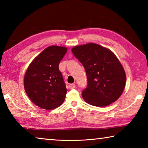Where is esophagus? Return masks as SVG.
Segmentation results:
<instances>
[{"label":"esophagus","mask_w":148,"mask_h":148,"mask_svg":"<svg viewBox=\"0 0 148 148\" xmlns=\"http://www.w3.org/2000/svg\"><path fill=\"white\" fill-rule=\"evenodd\" d=\"M75 87H76V85H75V84H69V88L70 89H74Z\"/></svg>","instance_id":"obj_1"}]
</instances>
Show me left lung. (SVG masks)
Wrapping results in <instances>:
<instances>
[{
	"mask_svg": "<svg viewBox=\"0 0 148 148\" xmlns=\"http://www.w3.org/2000/svg\"><path fill=\"white\" fill-rule=\"evenodd\" d=\"M72 52L87 74V86L82 91L84 101L99 107L116 101L124 90L126 74L113 52L94 43L75 46Z\"/></svg>",
	"mask_w": 148,
	"mask_h": 148,
	"instance_id": "obj_1",
	"label": "left lung"
}]
</instances>
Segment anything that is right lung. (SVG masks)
Listing matches in <instances>:
<instances>
[{
	"label": "right lung",
	"mask_w": 148,
	"mask_h": 148,
	"mask_svg": "<svg viewBox=\"0 0 148 148\" xmlns=\"http://www.w3.org/2000/svg\"><path fill=\"white\" fill-rule=\"evenodd\" d=\"M66 51L65 47H47L27 70L25 90L31 101L41 108L53 110L64 101L67 91L59 64Z\"/></svg>",
	"instance_id": "right-lung-1"
}]
</instances>
